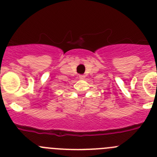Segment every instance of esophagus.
<instances>
[{
    "mask_svg": "<svg viewBox=\"0 0 157 157\" xmlns=\"http://www.w3.org/2000/svg\"><path fill=\"white\" fill-rule=\"evenodd\" d=\"M79 78H80V80H83V79L85 78V76L83 75V74H80V75H79Z\"/></svg>",
    "mask_w": 157,
    "mask_h": 157,
    "instance_id": "1",
    "label": "esophagus"
}]
</instances>
